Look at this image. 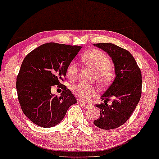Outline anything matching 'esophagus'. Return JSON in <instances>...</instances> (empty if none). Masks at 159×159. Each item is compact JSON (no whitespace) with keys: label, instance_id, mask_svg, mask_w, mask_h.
Instances as JSON below:
<instances>
[{"label":"esophagus","instance_id":"obj_1","mask_svg":"<svg viewBox=\"0 0 159 159\" xmlns=\"http://www.w3.org/2000/svg\"><path fill=\"white\" fill-rule=\"evenodd\" d=\"M80 104L81 105H82V106H83L84 107H85V108H90V104H86V103H84V102H80Z\"/></svg>","mask_w":159,"mask_h":159}]
</instances>
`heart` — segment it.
I'll use <instances>...</instances> for the list:
<instances>
[{
  "mask_svg": "<svg viewBox=\"0 0 159 159\" xmlns=\"http://www.w3.org/2000/svg\"><path fill=\"white\" fill-rule=\"evenodd\" d=\"M81 60L86 64L95 69V78L102 84L110 83L114 79L115 71L114 67L110 63V59L104 52L99 49H89L82 55ZM67 75L71 79L77 77L78 65L71 61L67 67ZM72 92L82 101H88L96 96V89L90 84L79 83L72 87Z\"/></svg>",
  "mask_w": 159,
  "mask_h": 159,
  "instance_id": "b5f03b06",
  "label": "heart"
}]
</instances>
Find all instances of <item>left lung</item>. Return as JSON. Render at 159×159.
Masks as SVG:
<instances>
[{"mask_svg":"<svg viewBox=\"0 0 159 159\" xmlns=\"http://www.w3.org/2000/svg\"><path fill=\"white\" fill-rule=\"evenodd\" d=\"M112 57L116 77L102 96L104 103L97 104L100 116L93 123L102 129H117L126 122L139 103L142 94V73L134 57L126 49L111 43H98ZM112 98L113 104H107Z\"/></svg>","mask_w":159,"mask_h":159,"instance_id":"1","label":"left lung"}]
</instances>
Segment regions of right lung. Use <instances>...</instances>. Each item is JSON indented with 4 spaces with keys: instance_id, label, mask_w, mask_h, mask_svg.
<instances>
[{
    "instance_id": "right-lung-1",
    "label": "right lung",
    "mask_w": 159,
    "mask_h": 159,
    "mask_svg": "<svg viewBox=\"0 0 159 159\" xmlns=\"http://www.w3.org/2000/svg\"><path fill=\"white\" fill-rule=\"evenodd\" d=\"M82 47L49 42L28 53L16 77L18 101L22 112L39 126L58 124L71 105L77 100L62 82L66 80L67 67ZM53 85L64 90L61 97L51 93Z\"/></svg>"
}]
</instances>
